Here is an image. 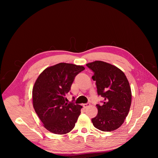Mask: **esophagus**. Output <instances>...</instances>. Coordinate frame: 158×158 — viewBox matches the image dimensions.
<instances>
[{"instance_id":"obj_1","label":"esophagus","mask_w":158,"mask_h":158,"mask_svg":"<svg viewBox=\"0 0 158 158\" xmlns=\"http://www.w3.org/2000/svg\"><path fill=\"white\" fill-rule=\"evenodd\" d=\"M83 107H84V108H87L88 106H89V103H84L83 105Z\"/></svg>"}]
</instances>
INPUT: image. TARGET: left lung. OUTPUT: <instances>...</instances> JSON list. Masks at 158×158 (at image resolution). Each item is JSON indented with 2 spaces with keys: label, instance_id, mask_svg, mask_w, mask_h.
<instances>
[{
  "label": "left lung",
  "instance_id": "1",
  "mask_svg": "<svg viewBox=\"0 0 158 158\" xmlns=\"http://www.w3.org/2000/svg\"><path fill=\"white\" fill-rule=\"evenodd\" d=\"M94 73L99 96L103 98L102 105L97 104L98 113L92 118L99 130L110 132L124 123L131 105V89L123 72L111 64L97 60L86 64Z\"/></svg>",
  "mask_w": 158,
  "mask_h": 158
}]
</instances>
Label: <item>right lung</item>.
<instances>
[{"label": "right lung", "mask_w": 158, "mask_h": 158, "mask_svg": "<svg viewBox=\"0 0 158 158\" xmlns=\"http://www.w3.org/2000/svg\"><path fill=\"white\" fill-rule=\"evenodd\" d=\"M85 68L61 63L45 69L39 76L32 91L33 106L44 127L54 134L71 131L81 113L82 106L66 103L76 76Z\"/></svg>", "instance_id": "1"}]
</instances>
